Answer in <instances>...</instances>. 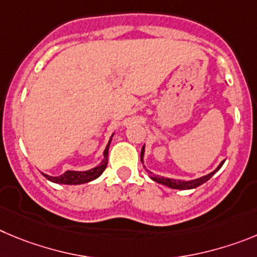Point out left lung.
Here are the masks:
<instances>
[{"label": "left lung", "mask_w": 257, "mask_h": 257, "mask_svg": "<svg viewBox=\"0 0 257 257\" xmlns=\"http://www.w3.org/2000/svg\"><path fill=\"white\" fill-rule=\"evenodd\" d=\"M143 156H145V146L142 147V151H141V161H142V164L145 163L143 161ZM225 161V160H224ZM224 161H221L220 164L218 165V168L215 169L214 172L209 173V174L203 175V177H200L197 178V179H191V180H180V179H173V178H165V177H160V175H156L154 174L152 172H150L149 169H146V166L143 165V168L146 169V172H147V174H149V177L151 178L154 182H156V183L159 184H164V186L169 187V188H173V189H182V191H184V189H193V188H197V187H200L201 184L206 183L207 180L210 179V178L212 177V175L215 174L216 172H219V169L223 166Z\"/></svg>", "instance_id": "8db88e82"}]
</instances>
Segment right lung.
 I'll return each instance as SVG.
<instances>
[{"mask_svg":"<svg viewBox=\"0 0 257 257\" xmlns=\"http://www.w3.org/2000/svg\"><path fill=\"white\" fill-rule=\"evenodd\" d=\"M112 137H114V133L111 134V137L108 140L107 146L105 147V151H103V159L100 164L94 168H91L89 170H84V172H78V170H68L64 174L59 175V177H51V175L43 174L46 179H48L50 182H54L57 184H70V186H77V184H84L92 182V180L97 179L103 173V170L107 166V156H108V147H110V143H111Z\"/></svg>","mask_w":257,"mask_h":257,"instance_id":"1","label":"right lung"}]
</instances>
